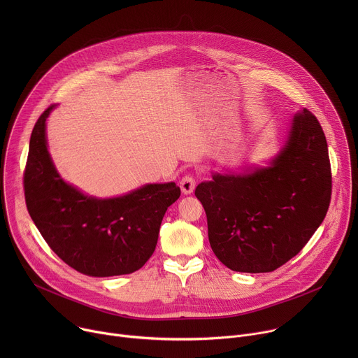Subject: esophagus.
<instances>
[{
    "label": "esophagus",
    "mask_w": 358,
    "mask_h": 358,
    "mask_svg": "<svg viewBox=\"0 0 358 358\" xmlns=\"http://www.w3.org/2000/svg\"><path fill=\"white\" fill-rule=\"evenodd\" d=\"M195 184H196V181H195V178L192 176H184L181 178V181H180V187H181L182 194H185V195L191 194L194 191V188H195Z\"/></svg>",
    "instance_id": "obj_1"
}]
</instances>
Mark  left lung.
<instances>
[{
	"instance_id": "8db88e82",
	"label": "left lung",
	"mask_w": 358,
	"mask_h": 358,
	"mask_svg": "<svg viewBox=\"0 0 358 358\" xmlns=\"http://www.w3.org/2000/svg\"><path fill=\"white\" fill-rule=\"evenodd\" d=\"M208 239L231 271L272 272L303 249L323 222L331 167L323 129L308 109L296 113L287 141L269 167L214 174L195 188Z\"/></svg>"
}]
</instances>
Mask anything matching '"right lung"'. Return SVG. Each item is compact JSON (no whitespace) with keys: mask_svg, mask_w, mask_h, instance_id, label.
I'll use <instances>...</instances> for the list:
<instances>
[{"mask_svg":"<svg viewBox=\"0 0 358 358\" xmlns=\"http://www.w3.org/2000/svg\"><path fill=\"white\" fill-rule=\"evenodd\" d=\"M54 108L39 116L29 140L28 213L49 248L75 271L96 278L133 273L155 252L163 217L181 189L167 182L108 199L85 195L61 178L49 156L45 122Z\"/></svg>","mask_w":358,"mask_h":358,"instance_id":"1","label":"right lung"}]
</instances>
